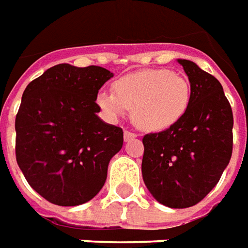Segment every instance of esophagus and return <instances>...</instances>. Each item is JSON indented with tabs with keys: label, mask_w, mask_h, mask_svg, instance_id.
I'll list each match as a JSON object with an SVG mask.
<instances>
[{
	"label": "esophagus",
	"mask_w": 248,
	"mask_h": 248,
	"mask_svg": "<svg viewBox=\"0 0 248 248\" xmlns=\"http://www.w3.org/2000/svg\"><path fill=\"white\" fill-rule=\"evenodd\" d=\"M135 138H136V134L131 132V131H124V140L125 141L132 140V139H135Z\"/></svg>",
	"instance_id": "esophagus-1"
}]
</instances>
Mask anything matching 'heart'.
<instances>
[{
	"label": "heart",
	"instance_id": "1",
	"mask_svg": "<svg viewBox=\"0 0 248 248\" xmlns=\"http://www.w3.org/2000/svg\"><path fill=\"white\" fill-rule=\"evenodd\" d=\"M113 93L102 92L95 98L104 113L116 120L129 109L140 129L159 132L184 117L192 86L184 75L167 69H150L121 77L113 83Z\"/></svg>",
	"mask_w": 248,
	"mask_h": 248
}]
</instances>
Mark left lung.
<instances>
[{
	"label": "left lung",
	"mask_w": 248,
	"mask_h": 248,
	"mask_svg": "<svg viewBox=\"0 0 248 248\" xmlns=\"http://www.w3.org/2000/svg\"><path fill=\"white\" fill-rule=\"evenodd\" d=\"M178 63L192 86L190 104L173 127L143 138L141 174L154 199L181 209L199 204L228 166L233 116L213 75L190 61Z\"/></svg>",
	"instance_id": "1"
}]
</instances>
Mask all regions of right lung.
<instances>
[{
    "label": "right lung",
    "instance_id": "obj_1",
    "mask_svg": "<svg viewBox=\"0 0 248 248\" xmlns=\"http://www.w3.org/2000/svg\"><path fill=\"white\" fill-rule=\"evenodd\" d=\"M112 77L100 66L62 63L24 90L16 116L17 165L32 189L55 205L93 199L123 147V129L97 116L98 90Z\"/></svg>",
    "mask_w": 248,
    "mask_h": 248
}]
</instances>
